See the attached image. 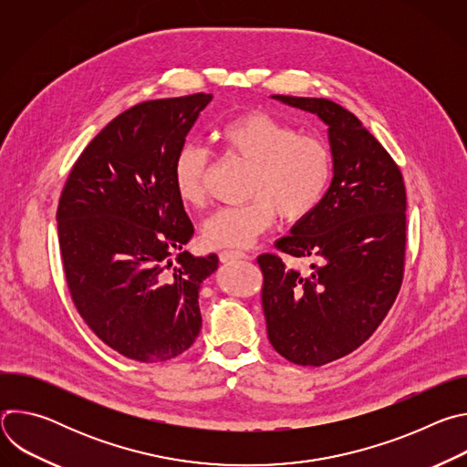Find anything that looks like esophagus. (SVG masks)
Listing matches in <instances>:
<instances>
[{
	"label": "esophagus",
	"mask_w": 467,
	"mask_h": 467,
	"mask_svg": "<svg viewBox=\"0 0 467 467\" xmlns=\"http://www.w3.org/2000/svg\"><path fill=\"white\" fill-rule=\"evenodd\" d=\"M242 258H247L244 253H240V251H231V249H227V251H222L220 253V260L222 262H234V260H242Z\"/></svg>",
	"instance_id": "obj_1"
}]
</instances>
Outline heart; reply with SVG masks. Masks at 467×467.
I'll return each mask as SVG.
<instances>
[{
  "label": "heart",
  "instance_id": "heart-1",
  "mask_svg": "<svg viewBox=\"0 0 467 467\" xmlns=\"http://www.w3.org/2000/svg\"><path fill=\"white\" fill-rule=\"evenodd\" d=\"M225 153L253 166L247 195L251 202L214 213L203 225V240L214 249L249 247L268 231L277 214L299 222L316 211L332 179L328 146L268 112H245L216 130ZM205 150L186 144L173 161V184L181 202L202 207L207 202Z\"/></svg>",
  "mask_w": 467,
  "mask_h": 467
}]
</instances>
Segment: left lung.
I'll list each match as a JSON object with an SVG mask.
<instances>
[{
    "instance_id": "left-lung-1",
    "label": "left lung",
    "mask_w": 467,
    "mask_h": 467,
    "mask_svg": "<svg viewBox=\"0 0 467 467\" xmlns=\"http://www.w3.org/2000/svg\"><path fill=\"white\" fill-rule=\"evenodd\" d=\"M274 98L328 125L335 162L321 203L275 242L308 268H288L274 253L256 258L270 344L286 360L317 368L358 349L391 308L405 275L407 190L353 112L325 98Z\"/></svg>"
}]
</instances>
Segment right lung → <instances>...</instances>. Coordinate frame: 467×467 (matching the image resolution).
Returning <instances> with one entry per match:
<instances>
[{"label": "right lung", "instance_id": "add662e5", "mask_svg": "<svg viewBox=\"0 0 467 467\" xmlns=\"http://www.w3.org/2000/svg\"><path fill=\"white\" fill-rule=\"evenodd\" d=\"M211 99L199 92L127 109L85 148L58 199L72 301L94 335L130 360H171L202 330L199 286L218 256L182 251L193 225L173 161Z\"/></svg>", "mask_w": 467, "mask_h": 467}]
</instances>
